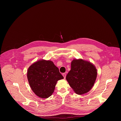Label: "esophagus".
<instances>
[{
	"instance_id": "obj_1",
	"label": "esophagus",
	"mask_w": 121,
	"mask_h": 121,
	"mask_svg": "<svg viewBox=\"0 0 121 121\" xmlns=\"http://www.w3.org/2000/svg\"><path fill=\"white\" fill-rule=\"evenodd\" d=\"M62 75H63V76L64 77V78H65V77H66V74H65V73H64L62 74Z\"/></svg>"
}]
</instances>
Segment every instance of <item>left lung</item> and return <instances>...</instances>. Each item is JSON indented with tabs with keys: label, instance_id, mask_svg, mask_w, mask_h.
Wrapping results in <instances>:
<instances>
[{
	"label": "left lung",
	"instance_id": "obj_1",
	"mask_svg": "<svg viewBox=\"0 0 121 121\" xmlns=\"http://www.w3.org/2000/svg\"><path fill=\"white\" fill-rule=\"evenodd\" d=\"M97 75V69L91 63L82 59H74L71 62V70L66 79L74 91L80 95L91 90Z\"/></svg>",
	"mask_w": 121,
	"mask_h": 121
}]
</instances>
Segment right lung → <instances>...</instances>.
<instances>
[{
	"label": "right lung",
	"instance_id": "obj_1",
	"mask_svg": "<svg viewBox=\"0 0 121 121\" xmlns=\"http://www.w3.org/2000/svg\"><path fill=\"white\" fill-rule=\"evenodd\" d=\"M27 78L34 93L45 99L52 95L56 82L64 77L52 61L43 60L34 63L29 67Z\"/></svg>",
	"mask_w": 121,
	"mask_h": 121
}]
</instances>
